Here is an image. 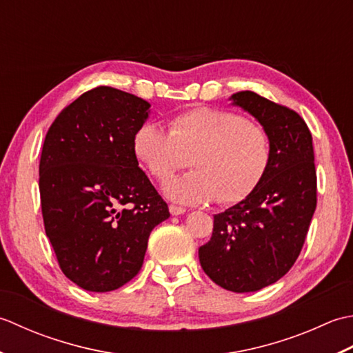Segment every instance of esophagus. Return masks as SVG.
<instances>
[{
	"mask_svg": "<svg viewBox=\"0 0 353 353\" xmlns=\"http://www.w3.org/2000/svg\"><path fill=\"white\" fill-rule=\"evenodd\" d=\"M169 212H170V214H175V216H178V214H183V213H185V208H184V207H181V205L170 204V205H169Z\"/></svg>",
	"mask_w": 353,
	"mask_h": 353,
	"instance_id": "1",
	"label": "esophagus"
}]
</instances>
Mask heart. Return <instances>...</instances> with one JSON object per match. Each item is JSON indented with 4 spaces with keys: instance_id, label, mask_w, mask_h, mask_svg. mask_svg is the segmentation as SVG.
Segmentation results:
<instances>
[{
    "instance_id": "1",
    "label": "heart",
    "mask_w": 353,
    "mask_h": 353,
    "mask_svg": "<svg viewBox=\"0 0 353 353\" xmlns=\"http://www.w3.org/2000/svg\"><path fill=\"white\" fill-rule=\"evenodd\" d=\"M132 149L149 175L161 183L190 161L195 170L170 179L164 192L193 205L214 198L221 205L247 199L267 175L272 154L265 128L237 112L208 106L176 114L169 132L152 121L140 125Z\"/></svg>"
}]
</instances>
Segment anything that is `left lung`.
<instances>
[{"mask_svg":"<svg viewBox=\"0 0 353 353\" xmlns=\"http://www.w3.org/2000/svg\"><path fill=\"white\" fill-rule=\"evenodd\" d=\"M232 99L268 132L271 163L247 199L214 214L199 262L224 290L251 292L277 282L296 263L317 207V174L312 135L296 111L253 91Z\"/></svg>","mask_w":353,"mask_h":353,"instance_id":"obj_1","label":"left lung"}]
</instances>
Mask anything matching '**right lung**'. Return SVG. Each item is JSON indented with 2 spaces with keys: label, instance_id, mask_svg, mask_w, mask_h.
Instances as JSON below:
<instances>
[{
  "label": "right lung",
  "instance_id": "right-lung-1",
  "mask_svg": "<svg viewBox=\"0 0 353 353\" xmlns=\"http://www.w3.org/2000/svg\"><path fill=\"white\" fill-rule=\"evenodd\" d=\"M149 106L96 86L63 108L46 135L39 161L46 234L63 274L86 291L119 290L139 274L150 232L170 216L132 149Z\"/></svg>",
  "mask_w": 353,
  "mask_h": 353
}]
</instances>
